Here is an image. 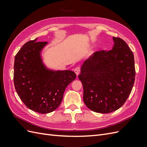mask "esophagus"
<instances>
[{"label": "esophagus", "instance_id": "34e87169", "mask_svg": "<svg viewBox=\"0 0 147 147\" xmlns=\"http://www.w3.org/2000/svg\"><path fill=\"white\" fill-rule=\"evenodd\" d=\"M74 72L75 74H76L77 75H78L80 72V67H75L74 69Z\"/></svg>", "mask_w": 147, "mask_h": 147}]
</instances>
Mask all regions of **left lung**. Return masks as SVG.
<instances>
[{"label":"left lung","mask_w":147,"mask_h":147,"mask_svg":"<svg viewBox=\"0 0 147 147\" xmlns=\"http://www.w3.org/2000/svg\"><path fill=\"white\" fill-rule=\"evenodd\" d=\"M113 40L112 50L93 53L84 62L78 75L84 104L97 113H108L121 107L135 81L134 54L123 39Z\"/></svg>","instance_id":"left-lung-1"}]
</instances>
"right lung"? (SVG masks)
Listing matches in <instances>:
<instances>
[{"mask_svg": "<svg viewBox=\"0 0 147 147\" xmlns=\"http://www.w3.org/2000/svg\"><path fill=\"white\" fill-rule=\"evenodd\" d=\"M37 39L26 43L16 55L13 80L17 94L26 106L45 114L59 106L66 87L76 74L71 70L48 69L40 56L48 42H37Z\"/></svg>", "mask_w": 147, "mask_h": 147, "instance_id": "right-lung-1", "label": "right lung"}]
</instances>
